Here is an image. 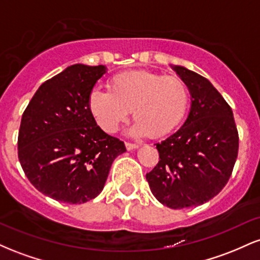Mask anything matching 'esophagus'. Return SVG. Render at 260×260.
<instances>
[{"instance_id": "1", "label": "esophagus", "mask_w": 260, "mask_h": 260, "mask_svg": "<svg viewBox=\"0 0 260 260\" xmlns=\"http://www.w3.org/2000/svg\"><path fill=\"white\" fill-rule=\"evenodd\" d=\"M138 147H139V144H136V143L126 142V148H127V150H133V149H137Z\"/></svg>"}]
</instances>
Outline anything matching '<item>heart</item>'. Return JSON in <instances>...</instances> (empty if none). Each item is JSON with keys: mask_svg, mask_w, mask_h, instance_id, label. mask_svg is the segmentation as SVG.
Returning a JSON list of instances; mask_svg holds the SVG:
<instances>
[{"mask_svg": "<svg viewBox=\"0 0 260 260\" xmlns=\"http://www.w3.org/2000/svg\"><path fill=\"white\" fill-rule=\"evenodd\" d=\"M110 89L94 88L88 100L92 116L107 133H115L133 109L132 136H166L183 120L189 100L181 78L148 71L115 76Z\"/></svg>", "mask_w": 260, "mask_h": 260, "instance_id": "heart-1", "label": "heart"}]
</instances>
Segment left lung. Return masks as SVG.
<instances>
[{
  "instance_id": "left-lung-1",
  "label": "left lung",
  "mask_w": 260,
  "mask_h": 260,
  "mask_svg": "<svg viewBox=\"0 0 260 260\" xmlns=\"http://www.w3.org/2000/svg\"><path fill=\"white\" fill-rule=\"evenodd\" d=\"M190 92L186 122L157 143L160 160L147 174L151 193L171 209L210 201L228 183L238 154V132L231 107L201 74L171 66Z\"/></svg>"
}]
</instances>
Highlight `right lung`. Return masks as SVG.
Here are the masks:
<instances>
[{
    "label": "right lung",
    "mask_w": 260,
    "mask_h": 260,
    "mask_svg": "<svg viewBox=\"0 0 260 260\" xmlns=\"http://www.w3.org/2000/svg\"><path fill=\"white\" fill-rule=\"evenodd\" d=\"M106 67L73 64L40 85L26 106L18 157L30 183L45 196L82 204L104 189L124 143L96 124L89 95Z\"/></svg>",
    "instance_id": "add662e5"
}]
</instances>
